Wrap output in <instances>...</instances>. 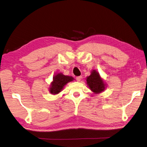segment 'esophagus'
Here are the masks:
<instances>
[{
  "label": "esophagus",
  "instance_id": "34e87169",
  "mask_svg": "<svg viewBox=\"0 0 147 147\" xmlns=\"http://www.w3.org/2000/svg\"><path fill=\"white\" fill-rule=\"evenodd\" d=\"M81 79H82V77L81 76H78L76 77V80L78 81V82H80Z\"/></svg>",
  "mask_w": 147,
  "mask_h": 147
}]
</instances>
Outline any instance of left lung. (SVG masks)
Listing matches in <instances>:
<instances>
[{
  "mask_svg": "<svg viewBox=\"0 0 147 147\" xmlns=\"http://www.w3.org/2000/svg\"><path fill=\"white\" fill-rule=\"evenodd\" d=\"M86 81L90 90L94 93H100L105 89L104 81L100 78L99 73L96 70H93L90 76L87 77Z\"/></svg>",
  "mask_w": 147,
  "mask_h": 147,
  "instance_id": "8db88e82",
  "label": "left lung"
}]
</instances>
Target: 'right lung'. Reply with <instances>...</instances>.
Masks as SVG:
<instances>
[{"instance_id":"1","label":"right lung","mask_w":147,"mask_h":147,"mask_svg":"<svg viewBox=\"0 0 147 147\" xmlns=\"http://www.w3.org/2000/svg\"><path fill=\"white\" fill-rule=\"evenodd\" d=\"M74 80L72 77L64 76L62 74H58L53 77V81L51 84L50 88V93L53 94H57L61 92L63 87L68 82H71Z\"/></svg>"}]
</instances>
